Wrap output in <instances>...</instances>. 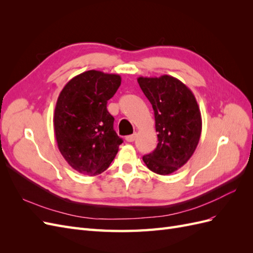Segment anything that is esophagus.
Instances as JSON below:
<instances>
[{
  "label": "esophagus",
  "mask_w": 253,
  "mask_h": 253,
  "mask_svg": "<svg viewBox=\"0 0 253 253\" xmlns=\"http://www.w3.org/2000/svg\"><path fill=\"white\" fill-rule=\"evenodd\" d=\"M135 139H136V134L128 135V136L126 137V140L127 142H133Z\"/></svg>",
  "instance_id": "1"
}]
</instances>
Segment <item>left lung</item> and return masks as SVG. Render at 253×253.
Segmentation results:
<instances>
[{
    "label": "left lung",
    "instance_id": "1",
    "mask_svg": "<svg viewBox=\"0 0 253 253\" xmlns=\"http://www.w3.org/2000/svg\"><path fill=\"white\" fill-rule=\"evenodd\" d=\"M154 110L158 143L142 160L149 169L168 175L187 164L202 134V115L195 96L172 76L137 78Z\"/></svg>",
    "mask_w": 253,
    "mask_h": 253
}]
</instances>
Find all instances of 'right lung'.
<instances>
[{
  "instance_id": "add662e5",
  "label": "right lung",
  "mask_w": 253,
  "mask_h": 253,
  "mask_svg": "<svg viewBox=\"0 0 253 253\" xmlns=\"http://www.w3.org/2000/svg\"><path fill=\"white\" fill-rule=\"evenodd\" d=\"M120 84L119 75L91 70L68 81L58 97L53 113L58 149L81 174L104 172L122 143L114 131V117L106 110Z\"/></svg>"
}]
</instances>
